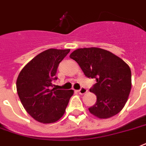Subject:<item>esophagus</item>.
I'll use <instances>...</instances> for the list:
<instances>
[{"instance_id":"34e87169","label":"esophagus","mask_w":146,"mask_h":146,"mask_svg":"<svg viewBox=\"0 0 146 146\" xmlns=\"http://www.w3.org/2000/svg\"><path fill=\"white\" fill-rule=\"evenodd\" d=\"M78 93H79L80 95H84V94H85V93L87 92L88 90L86 88L82 87L79 90H78Z\"/></svg>"}]
</instances>
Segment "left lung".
I'll return each instance as SVG.
<instances>
[{"label":"left lung","mask_w":146,"mask_h":146,"mask_svg":"<svg viewBox=\"0 0 146 146\" xmlns=\"http://www.w3.org/2000/svg\"><path fill=\"white\" fill-rule=\"evenodd\" d=\"M87 78H95L90 88L97 101L88 110L99 119L115 115L125 105L131 87V70L125 61L102 48H79L70 54Z\"/></svg>","instance_id":"1"}]
</instances>
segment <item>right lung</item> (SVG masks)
Returning a JSON list of instances; mask_svg holds the SVG:
<instances>
[{
	"label": "right lung",
	"mask_w": 146,
	"mask_h": 146,
	"mask_svg": "<svg viewBox=\"0 0 146 146\" xmlns=\"http://www.w3.org/2000/svg\"><path fill=\"white\" fill-rule=\"evenodd\" d=\"M70 49H48L28 62L21 71L16 86L20 100L36 121L52 123L64 115L73 90L52 88L57 69Z\"/></svg>",
	"instance_id": "1"
}]
</instances>
